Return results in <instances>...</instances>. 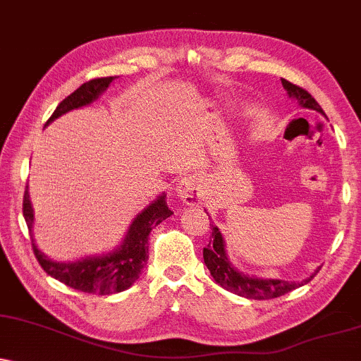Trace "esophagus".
<instances>
[{"label": "esophagus", "instance_id": "34e87169", "mask_svg": "<svg viewBox=\"0 0 361 361\" xmlns=\"http://www.w3.org/2000/svg\"><path fill=\"white\" fill-rule=\"evenodd\" d=\"M177 194L180 195V199L185 204H190V206H195V204H201L204 199V180L199 173H190V176H185L184 179L179 182L177 185Z\"/></svg>", "mask_w": 361, "mask_h": 361}]
</instances>
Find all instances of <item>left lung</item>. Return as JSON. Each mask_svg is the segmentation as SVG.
Returning <instances> with one entry per match:
<instances>
[{"mask_svg":"<svg viewBox=\"0 0 361 361\" xmlns=\"http://www.w3.org/2000/svg\"><path fill=\"white\" fill-rule=\"evenodd\" d=\"M281 83L284 90L288 92V95L291 99L298 100L303 109H311L317 110L322 115H324L323 109L313 97L310 95L305 88L293 85L291 82L281 78ZM212 226V239L209 241L207 247H204V262H206L207 269L211 271V276L214 278L217 284H221L222 288L228 289V291L234 293L238 296L249 298V300H271V298H278L286 295V293L293 291V289L303 286V284L310 283L311 279L317 276L319 268L314 271L313 274H310L308 278L303 279V281L295 283V281H283V279H262L256 278V276L244 274L241 271H238L231 264L228 252H226V243L224 238H222L221 231L217 226Z\"/></svg>","mask_w":361,"mask_h":361,"instance_id":"1","label":"left lung"}]
</instances>
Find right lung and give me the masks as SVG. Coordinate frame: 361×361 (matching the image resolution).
<instances>
[{
  "instance_id": "1",
  "label": "right lung",
  "mask_w": 361,
  "mask_h": 361,
  "mask_svg": "<svg viewBox=\"0 0 361 361\" xmlns=\"http://www.w3.org/2000/svg\"><path fill=\"white\" fill-rule=\"evenodd\" d=\"M112 80L114 77H104L93 78L90 82L83 83L72 95H68L63 102H60L55 112L48 118L47 126L55 118L61 117L63 114L70 112V110L92 104L93 100L99 99L102 93L109 88ZM23 216L26 226L30 229L35 257L38 259L44 273L66 284V286L77 289V291L104 296L126 291L139 279L142 269L145 268L147 261H149V255H147L149 246H147V243H149L150 231L154 229V226L160 224L169 216H172V211L166 202V194L162 192L154 202H150L144 211L137 214L122 244L117 249H114L112 252H106V255L92 257L88 256L85 259L75 262L53 261L48 256H44L37 244H35L33 234H31L35 216L28 188H26L23 197Z\"/></svg>"
}]
</instances>
